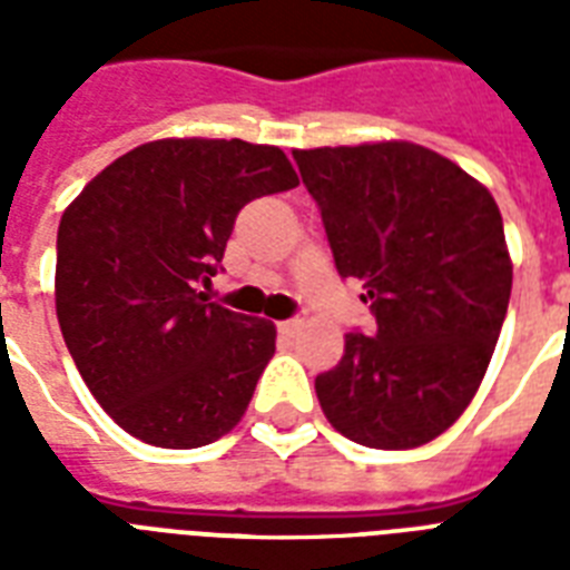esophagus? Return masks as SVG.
I'll return each instance as SVG.
<instances>
[{
    "instance_id": "1",
    "label": "esophagus",
    "mask_w": 570,
    "mask_h": 570,
    "mask_svg": "<svg viewBox=\"0 0 570 570\" xmlns=\"http://www.w3.org/2000/svg\"><path fill=\"white\" fill-rule=\"evenodd\" d=\"M302 325L304 322L302 320H286V322H277V334H281V337H295V334H298V331H302Z\"/></svg>"
}]
</instances>
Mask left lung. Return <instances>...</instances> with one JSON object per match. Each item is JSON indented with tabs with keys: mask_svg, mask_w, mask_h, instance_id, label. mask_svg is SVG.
Returning a JSON list of instances; mask_svg holds the SVG:
<instances>
[{
	"mask_svg": "<svg viewBox=\"0 0 570 570\" xmlns=\"http://www.w3.org/2000/svg\"><path fill=\"white\" fill-rule=\"evenodd\" d=\"M340 277L364 284L375 337L316 375L328 423L373 450L450 429L494 355L512 295L503 215L479 180L411 141L293 150Z\"/></svg>",
	"mask_w": 570,
	"mask_h": 570,
	"instance_id": "8db88e82",
	"label": "left lung"
}]
</instances>
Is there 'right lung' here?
<instances>
[{"instance_id":"add662e5","label":"right lung","mask_w":570,"mask_h":570,"mask_svg":"<svg viewBox=\"0 0 570 570\" xmlns=\"http://www.w3.org/2000/svg\"><path fill=\"white\" fill-rule=\"evenodd\" d=\"M298 186L281 147L159 138L102 168L58 224L56 313L102 411L132 438L195 450L239 423L275 325L200 293L248 200Z\"/></svg>"}]
</instances>
